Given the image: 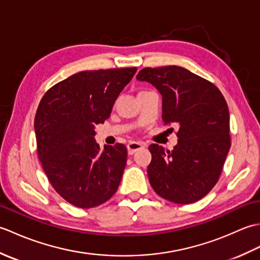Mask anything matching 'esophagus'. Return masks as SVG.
Returning <instances> with one entry per match:
<instances>
[{"label": "esophagus", "instance_id": "1", "mask_svg": "<svg viewBox=\"0 0 260 260\" xmlns=\"http://www.w3.org/2000/svg\"><path fill=\"white\" fill-rule=\"evenodd\" d=\"M145 147L144 144H142V143L139 142H131L127 144V151H128L129 155H133L134 153H136L137 151H141L143 148Z\"/></svg>", "mask_w": 260, "mask_h": 260}]
</instances>
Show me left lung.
<instances>
[{"label":"left lung","instance_id":"1","mask_svg":"<svg viewBox=\"0 0 260 260\" xmlns=\"http://www.w3.org/2000/svg\"><path fill=\"white\" fill-rule=\"evenodd\" d=\"M136 79L161 93L164 125L179 127L173 151L157 144L148 147L153 190L174 203L197 202L218 182L230 148L225 99L211 82L179 66L144 68Z\"/></svg>","mask_w":260,"mask_h":260}]
</instances>
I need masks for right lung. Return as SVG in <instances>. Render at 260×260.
<instances>
[{
    "instance_id": "obj_1",
    "label": "right lung",
    "mask_w": 260,
    "mask_h": 260,
    "mask_svg": "<svg viewBox=\"0 0 260 260\" xmlns=\"http://www.w3.org/2000/svg\"><path fill=\"white\" fill-rule=\"evenodd\" d=\"M136 68L86 70L58 82L36 114L38 156L53 189L81 209L95 208L117 191L127 161L123 144L95 141V126L112 113Z\"/></svg>"
}]
</instances>
